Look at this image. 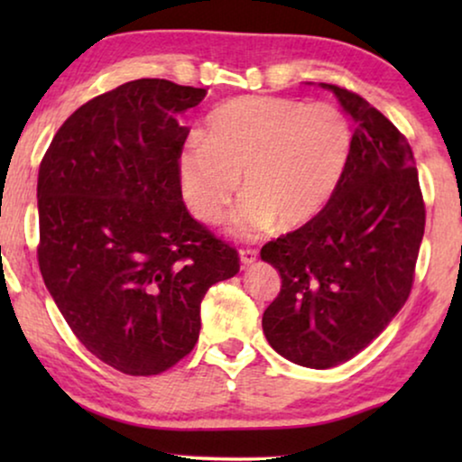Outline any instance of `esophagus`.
I'll return each instance as SVG.
<instances>
[{"label": "esophagus", "mask_w": 462, "mask_h": 462, "mask_svg": "<svg viewBox=\"0 0 462 462\" xmlns=\"http://www.w3.org/2000/svg\"><path fill=\"white\" fill-rule=\"evenodd\" d=\"M239 261H242L244 267H250L258 261V252L256 250H239Z\"/></svg>", "instance_id": "esophagus-1"}]
</instances>
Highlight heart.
<instances>
[{"label":"heart","mask_w":462,"mask_h":462,"mask_svg":"<svg viewBox=\"0 0 462 462\" xmlns=\"http://www.w3.org/2000/svg\"><path fill=\"white\" fill-rule=\"evenodd\" d=\"M353 147L349 117L332 103L244 97L208 117L204 141H189L179 157L182 198L214 223L237 191L229 231L252 239L275 223L299 229L330 204Z\"/></svg>","instance_id":"b5f03b06"}]
</instances>
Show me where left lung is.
I'll list each match as a JSON object with an SVG mask.
<instances>
[{
	"label": "left lung",
	"instance_id": "obj_1",
	"mask_svg": "<svg viewBox=\"0 0 462 462\" xmlns=\"http://www.w3.org/2000/svg\"><path fill=\"white\" fill-rule=\"evenodd\" d=\"M353 122V147L330 204L261 250L282 290L263 313L269 345L326 370L365 349L408 300L425 233L412 149L368 100L319 84Z\"/></svg>",
	"mask_w": 462,
	"mask_h": 462
}]
</instances>
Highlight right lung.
I'll return each mask as SVG.
<instances>
[{"mask_svg": "<svg viewBox=\"0 0 462 462\" xmlns=\"http://www.w3.org/2000/svg\"><path fill=\"white\" fill-rule=\"evenodd\" d=\"M204 88L134 79L81 105L37 176V261L79 343L124 374L151 376L193 349L201 299L237 252L182 204V111Z\"/></svg>", "mask_w": 462, "mask_h": 462, "instance_id": "right-lung-1", "label": "right lung"}]
</instances>
